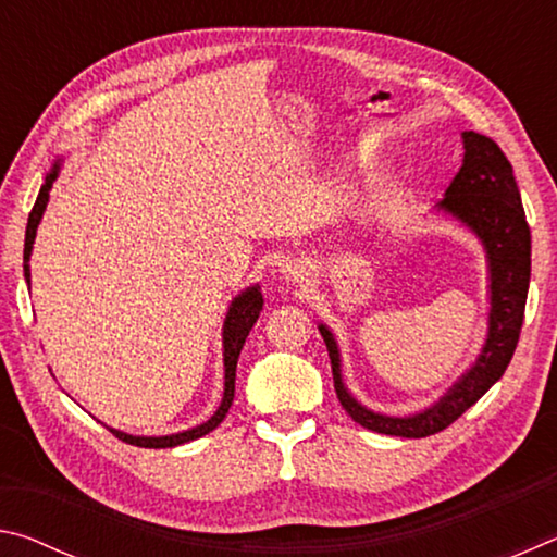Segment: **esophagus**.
<instances>
[{
    "mask_svg": "<svg viewBox=\"0 0 557 557\" xmlns=\"http://www.w3.org/2000/svg\"><path fill=\"white\" fill-rule=\"evenodd\" d=\"M282 272H285V280L292 282V285H297V287H305L307 282H309V280H307L309 272H307L305 268H301V265H287Z\"/></svg>",
    "mask_w": 557,
    "mask_h": 557,
    "instance_id": "esophagus-1",
    "label": "esophagus"
}]
</instances>
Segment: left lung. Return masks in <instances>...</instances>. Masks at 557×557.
I'll use <instances>...</instances> for the list:
<instances>
[{
	"label": "left lung",
	"mask_w": 557,
	"mask_h": 557,
	"mask_svg": "<svg viewBox=\"0 0 557 557\" xmlns=\"http://www.w3.org/2000/svg\"><path fill=\"white\" fill-rule=\"evenodd\" d=\"M461 139H465V164L447 186L440 209L469 225L486 248L488 272H492V314H488L484 351L476 363L432 408L410 418H388V414L366 410L344 388L334 336L324 324L319 326L329 358H332L338 403L354 422L381 435L418 440L449 428L502 379L521 336L528 282H531V228L525 223L513 166L492 137L465 132Z\"/></svg>",
	"instance_id": "obj_1"
}]
</instances>
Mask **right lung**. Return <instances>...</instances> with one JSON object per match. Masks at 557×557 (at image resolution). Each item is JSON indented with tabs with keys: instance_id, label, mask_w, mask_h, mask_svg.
Here are the masks:
<instances>
[{
	"instance_id": "obj_1",
	"label": "right lung",
	"mask_w": 557,
	"mask_h": 557,
	"mask_svg": "<svg viewBox=\"0 0 557 557\" xmlns=\"http://www.w3.org/2000/svg\"><path fill=\"white\" fill-rule=\"evenodd\" d=\"M55 176H59V164L53 166V172L46 176V184L41 186L39 196H36V203L29 213V223H26V240H24V277L26 282H32V272H29V256H32V245L36 238V228H39V221L44 215L46 209V201H49V191H51V184L55 182ZM262 292L258 287H250L245 289L243 295H238L233 299V305L228 309V317H225V324H223V363H225V391H223V400H221V408L213 412V418L209 422H203V425L194 428V430H186V432H178V435H166V437H132L125 435V432L120 430H112L108 428L112 435L120 437L122 442H127V445H135V447H149V449H164V447H176V445H184V442H191V440H199L203 435H209L211 430H215L223 422L225 412H228L231 403H233V395H235V366H238V356H240V348L245 344V336L250 334L252 324L258 322V317L262 312Z\"/></svg>"
}]
</instances>
